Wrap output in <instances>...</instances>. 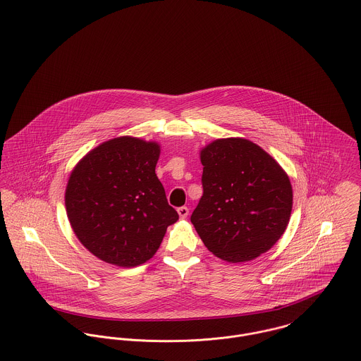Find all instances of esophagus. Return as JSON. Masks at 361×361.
Returning <instances> with one entry per match:
<instances>
[{"instance_id": "1", "label": "esophagus", "mask_w": 361, "mask_h": 361, "mask_svg": "<svg viewBox=\"0 0 361 361\" xmlns=\"http://www.w3.org/2000/svg\"><path fill=\"white\" fill-rule=\"evenodd\" d=\"M177 212H178V214H180V217H181V219H185V217L190 214V209H188L187 206H181V207H178V209H177Z\"/></svg>"}]
</instances>
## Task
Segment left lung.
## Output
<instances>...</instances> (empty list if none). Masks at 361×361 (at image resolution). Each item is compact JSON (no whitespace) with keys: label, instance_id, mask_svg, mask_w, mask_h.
Returning a JSON list of instances; mask_svg holds the SVG:
<instances>
[{"label":"left lung","instance_id":"obj_1","mask_svg":"<svg viewBox=\"0 0 361 361\" xmlns=\"http://www.w3.org/2000/svg\"><path fill=\"white\" fill-rule=\"evenodd\" d=\"M200 161L203 194L191 223L204 246L230 263L267 252L292 210V187L280 164L243 138L209 144Z\"/></svg>","mask_w":361,"mask_h":361}]
</instances>
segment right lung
Returning <instances> with one entry per match:
<instances>
[{"label":"right lung","mask_w":361,"mask_h":361,"mask_svg":"<svg viewBox=\"0 0 361 361\" xmlns=\"http://www.w3.org/2000/svg\"><path fill=\"white\" fill-rule=\"evenodd\" d=\"M159 145L133 137L106 141L71 174L66 212L81 243L101 260L134 267L149 260L178 213L155 167Z\"/></svg>","instance_id":"obj_1"}]
</instances>
